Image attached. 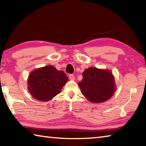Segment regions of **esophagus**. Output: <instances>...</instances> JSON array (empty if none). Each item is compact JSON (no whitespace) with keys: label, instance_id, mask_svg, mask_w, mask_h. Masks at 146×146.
Masks as SVG:
<instances>
[{"label":"esophagus","instance_id":"1","mask_svg":"<svg viewBox=\"0 0 146 146\" xmlns=\"http://www.w3.org/2000/svg\"><path fill=\"white\" fill-rule=\"evenodd\" d=\"M69 78H70V80H75V76H74L73 74H70V75H69Z\"/></svg>","mask_w":146,"mask_h":146}]
</instances>
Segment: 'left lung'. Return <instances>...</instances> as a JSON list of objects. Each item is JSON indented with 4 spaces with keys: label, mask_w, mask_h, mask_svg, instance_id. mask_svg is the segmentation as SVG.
I'll list each match as a JSON object with an SVG mask.
<instances>
[{
    "label": "left lung",
    "mask_w": 146,
    "mask_h": 146,
    "mask_svg": "<svg viewBox=\"0 0 146 146\" xmlns=\"http://www.w3.org/2000/svg\"><path fill=\"white\" fill-rule=\"evenodd\" d=\"M82 82H79L82 95L93 103L108 100L115 91V80L108 70L90 68L82 73Z\"/></svg>",
    "instance_id": "8db88e82"
}]
</instances>
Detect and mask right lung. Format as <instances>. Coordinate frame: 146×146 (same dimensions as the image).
<instances>
[{
  "label": "right lung",
  "instance_id": "add662e5",
  "mask_svg": "<svg viewBox=\"0 0 146 146\" xmlns=\"http://www.w3.org/2000/svg\"><path fill=\"white\" fill-rule=\"evenodd\" d=\"M68 78L62 71L52 66H45L32 71L28 77V91L38 100L48 101L60 92Z\"/></svg>",
  "mask_w": 146,
  "mask_h": 146
}]
</instances>
